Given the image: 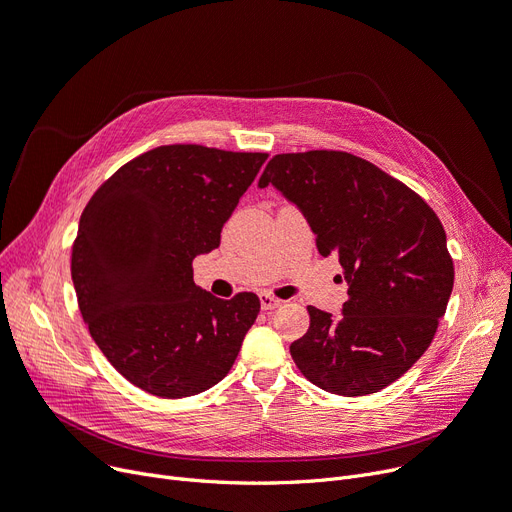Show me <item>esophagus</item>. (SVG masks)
Instances as JSON below:
<instances>
[{
	"instance_id": "esophagus-1",
	"label": "esophagus",
	"mask_w": 512,
	"mask_h": 512,
	"mask_svg": "<svg viewBox=\"0 0 512 512\" xmlns=\"http://www.w3.org/2000/svg\"><path fill=\"white\" fill-rule=\"evenodd\" d=\"M283 302L279 300V298H275V296H271V294H260V306H262V310H275V308H279Z\"/></svg>"
}]
</instances>
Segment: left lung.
I'll return each mask as SVG.
<instances>
[{"label":"left lung","mask_w":512,"mask_h":512,"mask_svg":"<svg viewBox=\"0 0 512 512\" xmlns=\"http://www.w3.org/2000/svg\"><path fill=\"white\" fill-rule=\"evenodd\" d=\"M294 202L321 256L348 283L342 314L308 306L310 327L289 346L302 375L337 396H367L415 364L446 312L454 264L429 204L348 152L277 154L258 181Z\"/></svg>","instance_id":"1"}]
</instances>
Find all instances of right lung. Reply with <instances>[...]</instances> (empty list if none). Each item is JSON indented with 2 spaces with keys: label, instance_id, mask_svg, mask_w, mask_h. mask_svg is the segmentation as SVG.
<instances>
[{
  "label": "right lung",
  "instance_id": "add662e5",
  "mask_svg": "<svg viewBox=\"0 0 512 512\" xmlns=\"http://www.w3.org/2000/svg\"><path fill=\"white\" fill-rule=\"evenodd\" d=\"M266 158L160 145L120 166L85 206L70 264L83 321L143 392L196 396L231 371L260 300L214 298L193 283L191 262L218 248Z\"/></svg>",
  "mask_w": 512,
  "mask_h": 512
}]
</instances>
